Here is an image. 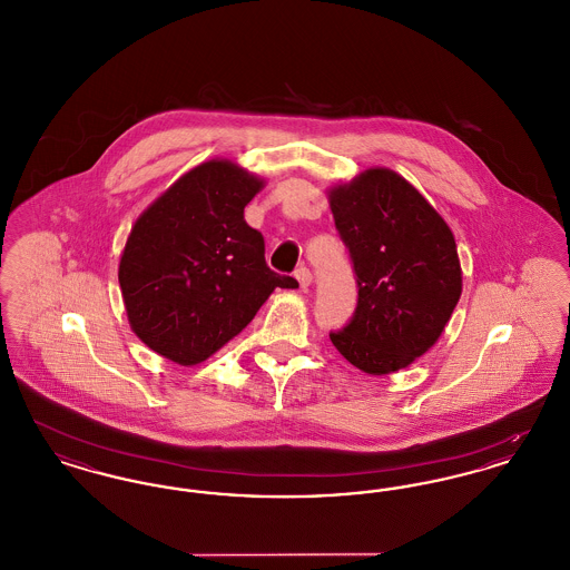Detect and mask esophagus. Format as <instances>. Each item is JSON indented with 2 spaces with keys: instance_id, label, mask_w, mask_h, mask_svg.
<instances>
[{
  "instance_id": "34e87169",
  "label": "esophagus",
  "mask_w": 570,
  "mask_h": 570,
  "mask_svg": "<svg viewBox=\"0 0 570 570\" xmlns=\"http://www.w3.org/2000/svg\"><path fill=\"white\" fill-rule=\"evenodd\" d=\"M295 277L298 279V286H301L303 291H307L314 275H312V272H309L307 267H298L297 272H295Z\"/></svg>"
}]
</instances>
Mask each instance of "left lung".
<instances>
[{"label": "left lung", "mask_w": 570, "mask_h": 570, "mask_svg": "<svg viewBox=\"0 0 570 570\" xmlns=\"http://www.w3.org/2000/svg\"><path fill=\"white\" fill-rule=\"evenodd\" d=\"M328 198L358 288L353 318L328 337L354 367L397 372L434 346L460 301L455 237L389 168H370Z\"/></svg>", "instance_id": "obj_1"}]
</instances>
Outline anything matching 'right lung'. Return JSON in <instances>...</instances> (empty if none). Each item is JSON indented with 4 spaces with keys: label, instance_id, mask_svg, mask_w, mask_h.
Returning <instances> with one entry per match:
<instances>
[{
    "label": "right lung",
    "instance_id": "right-lung-1",
    "mask_svg": "<svg viewBox=\"0 0 570 570\" xmlns=\"http://www.w3.org/2000/svg\"><path fill=\"white\" fill-rule=\"evenodd\" d=\"M261 188L237 164L212 160L136 219L119 286L132 331L164 358L179 365L209 358L277 286H298L267 267L265 239L245 222V205Z\"/></svg>",
    "mask_w": 570,
    "mask_h": 570
}]
</instances>
